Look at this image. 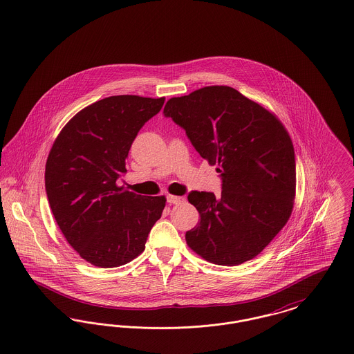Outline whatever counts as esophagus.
<instances>
[{"label":"esophagus","instance_id":"1","mask_svg":"<svg viewBox=\"0 0 354 354\" xmlns=\"http://www.w3.org/2000/svg\"><path fill=\"white\" fill-rule=\"evenodd\" d=\"M182 202H185V198H182V196L167 195V203H169V204H179V203Z\"/></svg>","mask_w":354,"mask_h":354}]
</instances>
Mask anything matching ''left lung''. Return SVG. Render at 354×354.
I'll use <instances>...</instances> for the list:
<instances>
[{
    "mask_svg": "<svg viewBox=\"0 0 354 354\" xmlns=\"http://www.w3.org/2000/svg\"><path fill=\"white\" fill-rule=\"evenodd\" d=\"M163 114L218 165L221 194L191 191L201 223L185 232L191 250L219 266L261 252L286 225L296 191L292 140L281 122L228 86L203 87L166 103Z\"/></svg>",
    "mask_w": 354,
    "mask_h": 354,
    "instance_id": "obj_1",
    "label": "left lung"
}]
</instances>
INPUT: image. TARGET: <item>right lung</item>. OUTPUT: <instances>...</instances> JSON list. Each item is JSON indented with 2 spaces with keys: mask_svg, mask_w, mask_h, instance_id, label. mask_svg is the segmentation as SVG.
<instances>
[{
  "mask_svg": "<svg viewBox=\"0 0 354 354\" xmlns=\"http://www.w3.org/2000/svg\"><path fill=\"white\" fill-rule=\"evenodd\" d=\"M165 98L115 95L68 120L51 147L45 188L68 244L90 264L114 268L145 251L165 196H143L117 185L139 130Z\"/></svg>",
  "mask_w": 354,
  "mask_h": 354,
  "instance_id": "obj_1",
  "label": "right lung"
}]
</instances>
